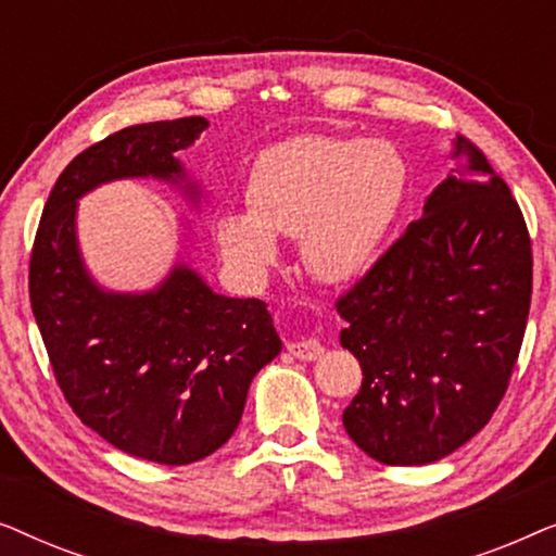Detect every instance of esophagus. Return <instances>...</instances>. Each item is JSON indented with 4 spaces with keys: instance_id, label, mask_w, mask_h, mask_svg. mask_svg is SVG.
Returning <instances> with one entry per match:
<instances>
[{
    "instance_id": "34e87169",
    "label": "esophagus",
    "mask_w": 556,
    "mask_h": 556,
    "mask_svg": "<svg viewBox=\"0 0 556 556\" xmlns=\"http://www.w3.org/2000/svg\"><path fill=\"white\" fill-rule=\"evenodd\" d=\"M288 352L301 362H314L324 354V346L318 339H301V341H291V344H288Z\"/></svg>"
}]
</instances>
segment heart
<instances>
[{
  "mask_svg": "<svg viewBox=\"0 0 556 556\" xmlns=\"http://www.w3.org/2000/svg\"><path fill=\"white\" fill-rule=\"evenodd\" d=\"M407 192L409 166L392 141L295 136L257 154L248 212H223L215 238L225 261L248 278L276 263V235L299 238L311 276L346 283L377 261Z\"/></svg>",
  "mask_w": 556,
  "mask_h": 556,
  "instance_id": "obj_1",
  "label": "heart"
}]
</instances>
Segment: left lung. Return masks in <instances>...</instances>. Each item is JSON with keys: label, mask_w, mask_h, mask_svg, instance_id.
Instances as JSON below:
<instances>
[{"label": "left lung", "mask_w": 556, "mask_h": 556, "mask_svg": "<svg viewBox=\"0 0 556 556\" xmlns=\"http://www.w3.org/2000/svg\"><path fill=\"white\" fill-rule=\"evenodd\" d=\"M453 147L422 217L337 301L364 375L344 428L384 466L435 463L483 430L527 331V223L483 151Z\"/></svg>", "instance_id": "left-lung-1"}]
</instances>
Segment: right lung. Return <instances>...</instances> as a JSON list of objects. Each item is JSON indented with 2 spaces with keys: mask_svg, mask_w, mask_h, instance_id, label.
I'll list each match as a JSON object with an SVG mask.
<instances>
[{
  "mask_svg": "<svg viewBox=\"0 0 556 556\" xmlns=\"http://www.w3.org/2000/svg\"><path fill=\"white\" fill-rule=\"evenodd\" d=\"M207 118L128 126L93 143L60 174L29 261V303L52 371L83 425L136 458L187 466L238 430L253 377L280 354L263 301L227 299L177 263L154 291L113 293L83 263L75 212L113 179H162L192 202L177 151Z\"/></svg>",
  "mask_w": 556,
  "mask_h": 556,
  "instance_id": "obj_1",
  "label": "right lung"
}]
</instances>
